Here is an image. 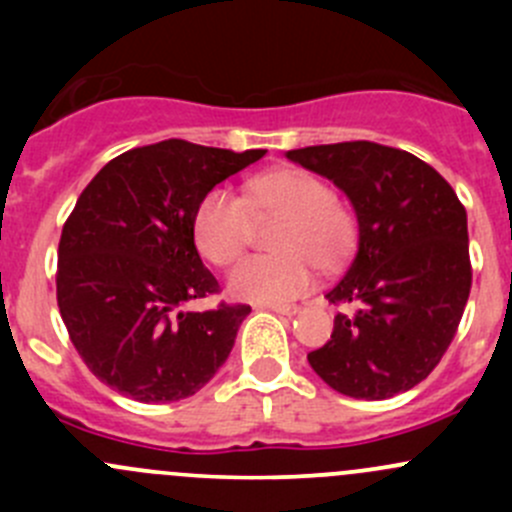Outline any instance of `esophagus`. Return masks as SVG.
I'll return each mask as SVG.
<instances>
[{
    "label": "esophagus",
    "instance_id": "esophagus-1",
    "mask_svg": "<svg viewBox=\"0 0 512 512\" xmlns=\"http://www.w3.org/2000/svg\"><path fill=\"white\" fill-rule=\"evenodd\" d=\"M270 312H277V314H287V317H292V314L299 312L297 304H265Z\"/></svg>",
    "mask_w": 512,
    "mask_h": 512
}]
</instances>
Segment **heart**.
<instances>
[{
	"label": "heart",
	"mask_w": 512,
	"mask_h": 512,
	"mask_svg": "<svg viewBox=\"0 0 512 512\" xmlns=\"http://www.w3.org/2000/svg\"><path fill=\"white\" fill-rule=\"evenodd\" d=\"M282 215L275 230V255H252L232 270V297L257 304H282L307 292L314 265L324 272L342 270L354 255L356 220L334 198L332 188L302 168H277L252 178L245 198L213 188L193 218L200 255L227 267L250 245L255 218Z\"/></svg>",
	"instance_id": "1"
}]
</instances>
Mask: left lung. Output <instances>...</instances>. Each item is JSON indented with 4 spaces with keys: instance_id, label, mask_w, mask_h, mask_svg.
Here are the masks:
<instances>
[{
    "instance_id": "obj_1",
    "label": "left lung",
    "mask_w": 512,
    "mask_h": 512,
    "mask_svg": "<svg viewBox=\"0 0 512 512\" xmlns=\"http://www.w3.org/2000/svg\"><path fill=\"white\" fill-rule=\"evenodd\" d=\"M332 180L354 205L359 250L332 304V339L307 354L324 384L381 401L421 384L448 344L471 294L468 218L451 185L421 158L371 141L287 151Z\"/></svg>"
}]
</instances>
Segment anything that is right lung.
Listing matches in <instances>:
<instances>
[{
  "mask_svg": "<svg viewBox=\"0 0 512 512\" xmlns=\"http://www.w3.org/2000/svg\"><path fill=\"white\" fill-rule=\"evenodd\" d=\"M262 156L170 138L108 160L79 195L61 230L56 302L84 364L118 394L188 399L230 356L250 307L185 309L220 289L193 218L215 185Z\"/></svg>",
  "mask_w": 512,
  "mask_h": 512,
  "instance_id": "1",
  "label": "right lung"
}]
</instances>
